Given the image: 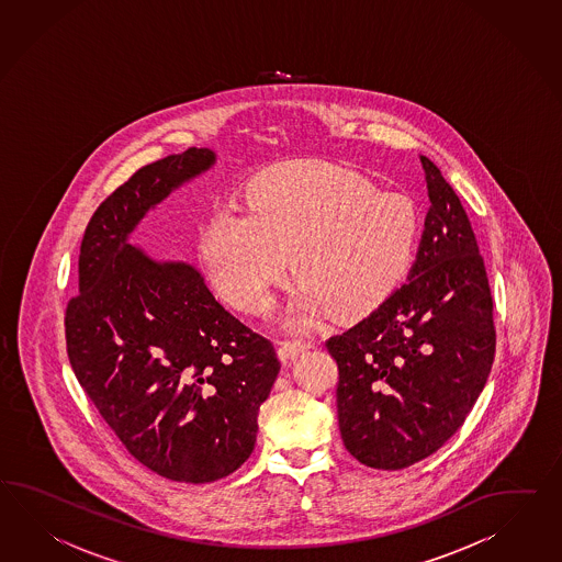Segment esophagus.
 I'll use <instances>...</instances> for the list:
<instances>
[{
    "label": "esophagus",
    "mask_w": 562,
    "mask_h": 562,
    "mask_svg": "<svg viewBox=\"0 0 562 562\" xmlns=\"http://www.w3.org/2000/svg\"><path fill=\"white\" fill-rule=\"evenodd\" d=\"M311 349V342L306 341H282L278 345V357L288 363L294 361L296 357L302 356L304 351Z\"/></svg>",
    "instance_id": "obj_1"
}]
</instances>
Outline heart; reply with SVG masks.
<instances>
[{
  "instance_id": "1",
  "label": "heart",
  "mask_w": 562,
  "mask_h": 562,
  "mask_svg": "<svg viewBox=\"0 0 562 562\" xmlns=\"http://www.w3.org/2000/svg\"><path fill=\"white\" fill-rule=\"evenodd\" d=\"M418 235L408 196L342 166L296 160L251 180L247 213H213L199 258L221 296L249 315L270 308L292 258L302 284L288 323L306 329L333 311L357 321L380 308L408 272Z\"/></svg>"
}]
</instances>
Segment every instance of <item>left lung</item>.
<instances>
[{
    "mask_svg": "<svg viewBox=\"0 0 562 562\" xmlns=\"http://www.w3.org/2000/svg\"><path fill=\"white\" fill-rule=\"evenodd\" d=\"M420 162L430 206L408 282L327 341L339 366L342 445L359 463L385 471L423 461L459 430L495 353L475 233L435 162Z\"/></svg>",
    "mask_w": 562,
    "mask_h": 562,
    "instance_id": "left-lung-1",
    "label": "left lung"
}]
</instances>
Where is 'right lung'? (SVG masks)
I'll return each instance as SVG.
<instances>
[{
  "mask_svg": "<svg viewBox=\"0 0 562 562\" xmlns=\"http://www.w3.org/2000/svg\"><path fill=\"white\" fill-rule=\"evenodd\" d=\"M215 162L209 148L170 154L99 205L65 316L70 366L103 420L142 465L182 483L246 463L280 371L274 345L227 313L194 266L130 244L148 211Z\"/></svg>",
  "mask_w": 562,
  "mask_h": 562,
  "instance_id": "right-lung-1",
  "label": "right lung"
}]
</instances>
